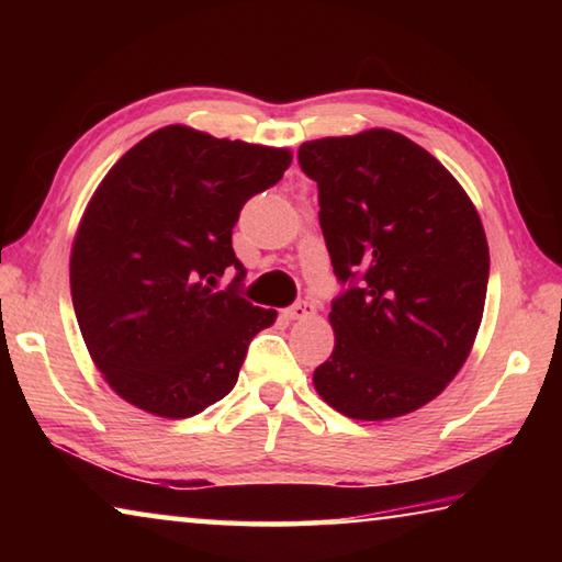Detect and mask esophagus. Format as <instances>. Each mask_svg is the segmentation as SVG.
Here are the masks:
<instances>
[{"label": "esophagus", "mask_w": 562, "mask_h": 562, "mask_svg": "<svg viewBox=\"0 0 562 562\" xmlns=\"http://www.w3.org/2000/svg\"><path fill=\"white\" fill-rule=\"evenodd\" d=\"M312 315H315V304L307 302V300L294 302L292 307L284 310V317H288V319H307Z\"/></svg>", "instance_id": "obj_1"}]
</instances>
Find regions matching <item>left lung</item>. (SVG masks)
Segmentation results:
<instances>
[{
	"mask_svg": "<svg viewBox=\"0 0 562 562\" xmlns=\"http://www.w3.org/2000/svg\"><path fill=\"white\" fill-rule=\"evenodd\" d=\"M345 284L317 394L359 422L412 414L459 374L481 327L488 243L471 198L429 150L372 128L297 150Z\"/></svg>",
	"mask_w": 562,
	"mask_h": 562,
	"instance_id": "8db88e82",
	"label": "left lung"
}]
</instances>
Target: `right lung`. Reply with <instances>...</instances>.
Returning <instances> with one entry per match:
<instances>
[{"label": "right lung", "instance_id": "right-lung-1", "mask_svg": "<svg viewBox=\"0 0 562 562\" xmlns=\"http://www.w3.org/2000/svg\"><path fill=\"white\" fill-rule=\"evenodd\" d=\"M290 164L288 148L166 126L101 180L71 247V300L93 364L128 404L188 418L231 394L250 339L278 317L240 297L233 227Z\"/></svg>", "mask_w": 562, "mask_h": 562}]
</instances>
